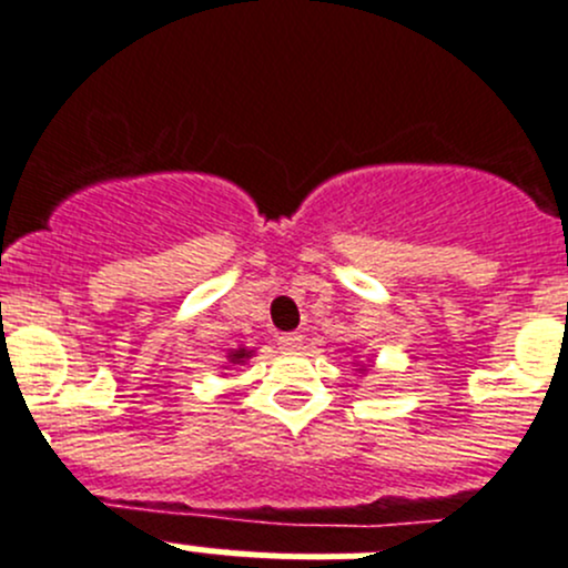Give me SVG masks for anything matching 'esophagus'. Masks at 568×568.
<instances>
[{
    "instance_id": "34e87169",
    "label": "esophagus",
    "mask_w": 568,
    "mask_h": 568,
    "mask_svg": "<svg viewBox=\"0 0 568 568\" xmlns=\"http://www.w3.org/2000/svg\"><path fill=\"white\" fill-rule=\"evenodd\" d=\"M302 343H305V335H300V332H288V335L277 337V346L283 348V352H288V354L300 352Z\"/></svg>"
}]
</instances>
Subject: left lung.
I'll list each match as a JSON object with an SVG mask.
<instances>
[{"instance_id":"1","label":"left lung","mask_w":568,"mask_h":568,"mask_svg":"<svg viewBox=\"0 0 568 568\" xmlns=\"http://www.w3.org/2000/svg\"><path fill=\"white\" fill-rule=\"evenodd\" d=\"M354 365H357V371H359V374H365V365H359V363H354Z\"/></svg>"}]
</instances>
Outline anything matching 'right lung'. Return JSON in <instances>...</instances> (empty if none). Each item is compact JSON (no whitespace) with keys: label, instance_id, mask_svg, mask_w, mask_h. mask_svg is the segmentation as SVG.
I'll return each instance as SVG.
<instances>
[{"label":"right lung","instance_id":"1","mask_svg":"<svg viewBox=\"0 0 568 568\" xmlns=\"http://www.w3.org/2000/svg\"><path fill=\"white\" fill-rule=\"evenodd\" d=\"M250 357H252V348H231V352H227L225 368L227 365H244Z\"/></svg>","mask_w":568,"mask_h":568}]
</instances>
